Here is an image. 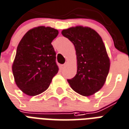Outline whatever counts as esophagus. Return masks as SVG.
Here are the masks:
<instances>
[{
    "label": "esophagus",
    "mask_w": 129,
    "mask_h": 129,
    "mask_svg": "<svg viewBox=\"0 0 129 129\" xmlns=\"http://www.w3.org/2000/svg\"><path fill=\"white\" fill-rule=\"evenodd\" d=\"M67 65V62H65V63L64 64H62V67L64 68Z\"/></svg>",
    "instance_id": "obj_1"
}]
</instances>
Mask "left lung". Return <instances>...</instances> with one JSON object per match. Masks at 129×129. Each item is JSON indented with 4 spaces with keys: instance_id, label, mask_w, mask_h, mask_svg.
I'll return each mask as SVG.
<instances>
[{
    "instance_id": "8db88e82",
    "label": "left lung",
    "mask_w": 129,
    "mask_h": 129,
    "mask_svg": "<svg viewBox=\"0 0 129 129\" xmlns=\"http://www.w3.org/2000/svg\"><path fill=\"white\" fill-rule=\"evenodd\" d=\"M75 46L77 74L67 79L75 91L89 96L103 87L110 69V59L100 36L90 27L77 26L62 31Z\"/></svg>"
}]
</instances>
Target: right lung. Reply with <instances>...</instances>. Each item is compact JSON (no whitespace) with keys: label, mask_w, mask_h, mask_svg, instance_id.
I'll return each instance as SVG.
<instances>
[{"label":"right lung","mask_w":129,"mask_h":129,"mask_svg":"<svg viewBox=\"0 0 129 129\" xmlns=\"http://www.w3.org/2000/svg\"><path fill=\"white\" fill-rule=\"evenodd\" d=\"M58 31L40 26L29 30L20 41L12 66L15 81L25 94L34 96L48 88L58 71L51 43Z\"/></svg>","instance_id":"add662e5"}]
</instances>
